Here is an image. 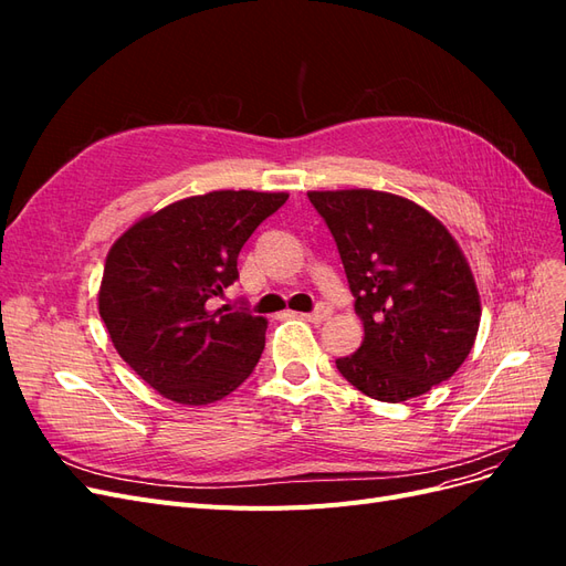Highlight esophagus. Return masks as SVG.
<instances>
[{"instance_id":"34e87169","label":"esophagus","mask_w":566,"mask_h":566,"mask_svg":"<svg viewBox=\"0 0 566 566\" xmlns=\"http://www.w3.org/2000/svg\"><path fill=\"white\" fill-rule=\"evenodd\" d=\"M331 314H333V310H331L328 304H318L312 314H302V318L312 321V323H321V321H325V318H331Z\"/></svg>"}]
</instances>
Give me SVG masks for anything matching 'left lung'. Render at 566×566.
<instances>
[{"instance_id":"obj_1","label":"left lung","mask_w":566,"mask_h":566,"mask_svg":"<svg viewBox=\"0 0 566 566\" xmlns=\"http://www.w3.org/2000/svg\"><path fill=\"white\" fill-rule=\"evenodd\" d=\"M328 224L364 342L337 358L366 397L401 403L449 380L479 331V293L465 254L413 200L370 188L310 191Z\"/></svg>"}]
</instances>
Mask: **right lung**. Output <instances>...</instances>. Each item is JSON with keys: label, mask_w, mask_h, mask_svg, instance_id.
Returning <instances> with one entry per match:
<instances>
[{"label": "right lung", "mask_w": 566, "mask_h": 566, "mask_svg": "<svg viewBox=\"0 0 566 566\" xmlns=\"http://www.w3.org/2000/svg\"><path fill=\"white\" fill-rule=\"evenodd\" d=\"M287 193L212 191L136 221L106 256L98 290L117 354L165 399L205 406L224 399L264 352L266 318L212 312L238 281V252Z\"/></svg>", "instance_id": "obj_1"}]
</instances>
